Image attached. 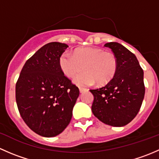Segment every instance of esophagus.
Masks as SVG:
<instances>
[{"mask_svg":"<svg viewBox=\"0 0 159 159\" xmlns=\"http://www.w3.org/2000/svg\"><path fill=\"white\" fill-rule=\"evenodd\" d=\"M85 90V89H84V88H81V87H79V91H80V93H82L83 91Z\"/></svg>","mask_w":159,"mask_h":159,"instance_id":"esophagus-1","label":"esophagus"}]
</instances>
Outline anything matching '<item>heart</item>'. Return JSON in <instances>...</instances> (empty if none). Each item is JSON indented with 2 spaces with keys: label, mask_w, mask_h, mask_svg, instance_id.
<instances>
[{
  "label": "heart",
  "mask_w": 159,
  "mask_h": 159,
  "mask_svg": "<svg viewBox=\"0 0 159 159\" xmlns=\"http://www.w3.org/2000/svg\"><path fill=\"white\" fill-rule=\"evenodd\" d=\"M59 65L65 76L73 78L84 68L85 72L74 80L78 85H91L110 81L117 70L115 54L98 48H83L75 51V54L65 52L60 57Z\"/></svg>",
  "instance_id": "obj_1"
}]
</instances>
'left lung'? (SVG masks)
<instances>
[{"instance_id": "8db88e82", "label": "left lung", "mask_w": 159, "mask_h": 159, "mask_svg": "<svg viewBox=\"0 0 159 159\" xmlns=\"http://www.w3.org/2000/svg\"><path fill=\"white\" fill-rule=\"evenodd\" d=\"M117 59L113 78L103 87L90 90L94 96L91 111L102 122L114 127L129 124L137 115L145 96L144 72L137 57L118 42L105 44Z\"/></svg>"}]
</instances>
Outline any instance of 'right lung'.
Returning <instances> with one entry per match:
<instances>
[{"instance_id": "add662e5", "label": "right lung", "mask_w": 159, "mask_h": 159, "mask_svg": "<svg viewBox=\"0 0 159 159\" xmlns=\"http://www.w3.org/2000/svg\"><path fill=\"white\" fill-rule=\"evenodd\" d=\"M68 46L51 42L24 65L16 84V102L27 125L43 137H54L66 129L79 89L65 76L59 60Z\"/></svg>"}]
</instances>
